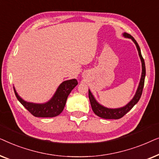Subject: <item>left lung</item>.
<instances>
[{
	"label": "left lung",
	"mask_w": 159,
	"mask_h": 159,
	"mask_svg": "<svg viewBox=\"0 0 159 159\" xmlns=\"http://www.w3.org/2000/svg\"><path fill=\"white\" fill-rule=\"evenodd\" d=\"M123 36L125 37V38L132 39V40L133 41L134 44L136 45L137 49H138V51L139 56H140V58L141 63H142V75H141L140 81V83H139L138 90H137L136 93L135 95H134V96L133 97V98L129 102V103H127V105L121 108H108L104 107V106L98 103L96 100L95 99L94 96L93 95L92 93H91L90 90H89V92H88L89 99H90V105H91V107H92L93 112H94L95 114H96L97 116H98L99 117H101V118L106 119H119L125 116L127 112H129V111L133 108V106L138 103L139 100H140L141 95H142V93H143V87H144L145 77V65L144 59H143L142 54H141L140 47H139L137 41L134 40L133 37L130 35L129 34L125 32V33L123 34Z\"/></svg>",
	"instance_id": "8db88e82"
}]
</instances>
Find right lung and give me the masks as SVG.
Instances as JSON below:
<instances>
[{
  "mask_svg": "<svg viewBox=\"0 0 159 159\" xmlns=\"http://www.w3.org/2000/svg\"><path fill=\"white\" fill-rule=\"evenodd\" d=\"M77 84L78 82L76 79L63 82L56 90L52 98L45 103H33L24 101L16 93L14 87V90L18 101L33 116L36 117H54L63 111L69 93Z\"/></svg>",
  "mask_w": 159,
  "mask_h": 159,
  "instance_id": "add662e5",
  "label": "right lung"
}]
</instances>
